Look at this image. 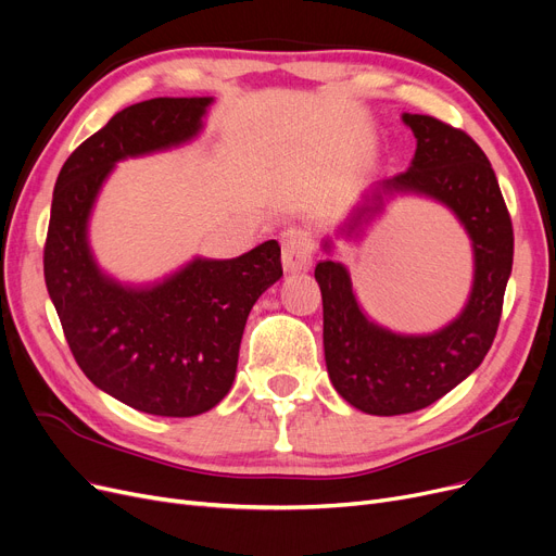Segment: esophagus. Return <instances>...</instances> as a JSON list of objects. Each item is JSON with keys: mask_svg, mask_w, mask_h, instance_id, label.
Instances as JSON below:
<instances>
[{"mask_svg": "<svg viewBox=\"0 0 556 556\" xmlns=\"http://www.w3.org/2000/svg\"><path fill=\"white\" fill-rule=\"evenodd\" d=\"M281 261H283V270L286 273H300L306 270L313 258V250H316V243L306 229L302 227H288L281 238Z\"/></svg>", "mask_w": 556, "mask_h": 556, "instance_id": "1", "label": "esophagus"}]
</instances>
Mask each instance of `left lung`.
<instances>
[{"label":"left lung","mask_w":556,"mask_h":556,"mask_svg":"<svg viewBox=\"0 0 556 556\" xmlns=\"http://www.w3.org/2000/svg\"><path fill=\"white\" fill-rule=\"evenodd\" d=\"M402 119L418 140L416 156L406 173L383 181L381 190L418 192L452 208L472 240L475 279L454 323L437 333L402 336L364 316L341 263L316 265L329 379L338 395L370 416L420 412L479 368L497 333L514 265L511 215L486 154L466 131L437 117L404 113ZM379 208L377 190L370 206L356 208L348 233Z\"/></svg>","instance_id":"1"}]
</instances>
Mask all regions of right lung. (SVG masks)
<instances>
[{
	"label": "right lung",
	"instance_id": "1",
	"mask_svg": "<svg viewBox=\"0 0 556 556\" xmlns=\"http://www.w3.org/2000/svg\"><path fill=\"white\" fill-rule=\"evenodd\" d=\"M208 104L127 106L67 156L54 186L42 263L70 352L98 389L152 416H200L229 393L250 311L283 275L277 240L238 258H195L148 288L117 283L92 261L88 215L115 161L190 140Z\"/></svg>",
	"mask_w": 556,
	"mask_h": 556
}]
</instances>
